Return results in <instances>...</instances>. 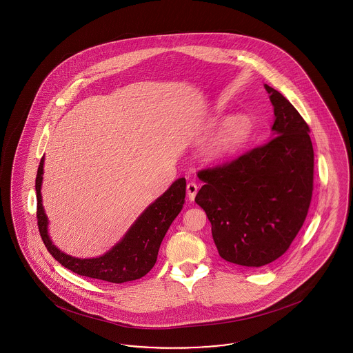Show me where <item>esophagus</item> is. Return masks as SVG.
Wrapping results in <instances>:
<instances>
[{
	"label": "esophagus",
	"mask_w": 353,
	"mask_h": 353,
	"mask_svg": "<svg viewBox=\"0 0 353 353\" xmlns=\"http://www.w3.org/2000/svg\"><path fill=\"white\" fill-rule=\"evenodd\" d=\"M197 190H199V187H197L194 183H188L187 193L189 201H193V200H194Z\"/></svg>",
	"instance_id": "1"
}]
</instances>
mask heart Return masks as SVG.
Wrapping results in <instances>:
<instances>
[{
  "instance_id": "b5f03b06",
  "label": "heart",
  "mask_w": 353,
  "mask_h": 353,
  "mask_svg": "<svg viewBox=\"0 0 353 353\" xmlns=\"http://www.w3.org/2000/svg\"><path fill=\"white\" fill-rule=\"evenodd\" d=\"M224 124L219 134L205 146L204 156L212 163H220L233 156L248 140L252 121L245 114H237L228 120L217 116L210 125Z\"/></svg>"
}]
</instances>
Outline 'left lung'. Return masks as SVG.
Masks as SVG:
<instances>
[{"label":"left lung","instance_id":"left-lung-1","mask_svg":"<svg viewBox=\"0 0 353 353\" xmlns=\"http://www.w3.org/2000/svg\"><path fill=\"white\" fill-rule=\"evenodd\" d=\"M270 141L224 165L199 172L204 185L194 201L207 213L219 254L259 268L290 248L303 227L313 190L310 126L276 89Z\"/></svg>","mask_w":353,"mask_h":353}]
</instances>
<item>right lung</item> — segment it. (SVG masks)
Listing matches in <instances>:
<instances>
[{"label":"right lung","instance_id":"right-lung-1","mask_svg":"<svg viewBox=\"0 0 353 353\" xmlns=\"http://www.w3.org/2000/svg\"><path fill=\"white\" fill-rule=\"evenodd\" d=\"M43 161L45 159L42 157L36 177L37 220L42 241L49 253L65 268L80 276L108 283L121 284L145 276L156 264L161 241L185 203V179H177L137 217L124 237L103 256L79 259L57 248L48 233L49 221L42 205L41 196Z\"/></svg>","mask_w":353,"mask_h":353}]
</instances>
